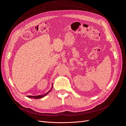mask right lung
Returning a JSON list of instances; mask_svg holds the SVG:
<instances>
[{
  "label": "right lung",
  "instance_id": "obj_1",
  "mask_svg": "<svg viewBox=\"0 0 126 126\" xmlns=\"http://www.w3.org/2000/svg\"><path fill=\"white\" fill-rule=\"evenodd\" d=\"M52 87H53V84L52 83V87H51V88L50 90H49L47 93L45 94H44L38 95V96H28V98H33V99H40V98H43V97H44L45 96H46L47 94H48L51 90V89H52Z\"/></svg>",
  "mask_w": 126,
  "mask_h": 126
}]
</instances>
